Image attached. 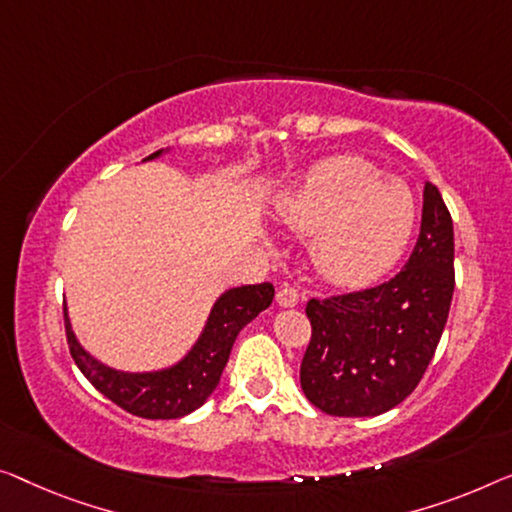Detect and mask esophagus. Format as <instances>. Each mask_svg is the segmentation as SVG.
Masks as SVG:
<instances>
[{
  "label": "esophagus",
  "instance_id": "1",
  "mask_svg": "<svg viewBox=\"0 0 512 512\" xmlns=\"http://www.w3.org/2000/svg\"><path fill=\"white\" fill-rule=\"evenodd\" d=\"M278 305H282V308H294L296 303H299V292H296V289L292 287V285H282L280 289H278Z\"/></svg>",
  "mask_w": 512,
  "mask_h": 512
}]
</instances>
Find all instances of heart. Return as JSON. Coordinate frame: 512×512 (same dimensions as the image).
<instances>
[{"instance_id":"b5f03b06","label":"heart","mask_w":512,"mask_h":512,"mask_svg":"<svg viewBox=\"0 0 512 512\" xmlns=\"http://www.w3.org/2000/svg\"><path fill=\"white\" fill-rule=\"evenodd\" d=\"M361 156H333L312 167L278 213L292 230L315 234L312 259L335 285L377 280L400 257L414 227V197L398 179H379Z\"/></svg>"}]
</instances>
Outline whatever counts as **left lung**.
<instances>
[{"label":"left lung","mask_w":512,"mask_h":512,"mask_svg":"<svg viewBox=\"0 0 512 512\" xmlns=\"http://www.w3.org/2000/svg\"><path fill=\"white\" fill-rule=\"evenodd\" d=\"M453 218L427 183L421 232L391 280L358 292L312 296V335L301 388L319 411L340 418L379 416L409 398L444 333L455 289Z\"/></svg>","instance_id":"obj_1"}]
</instances>
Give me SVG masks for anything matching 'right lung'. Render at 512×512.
Listing matches in <instances>:
<instances>
[{
	"instance_id": "add662e5",
	"label": "right lung",
	"mask_w": 512,
	"mask_h": 512,
	"mask_svg": "<svg viewBox=\"0 0 512 512\" xmlns=\"http://www.w3.org/2000/svg\"><path fill=\"white\" fill-rule=\"evenodd\" d=\"M158 154L160 151L149 158ZM273 294H276V289L271 282L236 287L225 292L213 305L207 329L197 340L193 352L179 365L163 372L126 375V372L105 368L78 345L64 312L68 352H71L82 375L91 381V386L128 414L149 418V421L181 418L207 402L213 388L218 386L220 375H223L236 335L248 322H253L259 312L269 308Z\"/></svg>"
}]
</instances>
